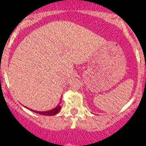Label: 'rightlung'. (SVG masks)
Wrapping results in <instances>:
<instances>
[{"label": "right lung", "mask_w": 146, "mask_h": 146, "mask_svg": "<svg viewBox=\"0 0 146 146\" xmlns=\"http://www.w3.org/2000/svg\"><path fill=\"white\" fill-rule=\"evenodd\" d=\"M60 108H61V106H60V104H58L57 106L55 107V108H53L52 110H48V111L41 112V111H36V110H33L31 109H30V110H31V111L34 112V113H38V114H40V115H56L58 113H59V111L60 110ZM28 109H29V108H28Z\"/></svg>", "instance_id": "obj_1"}]
</instances>
